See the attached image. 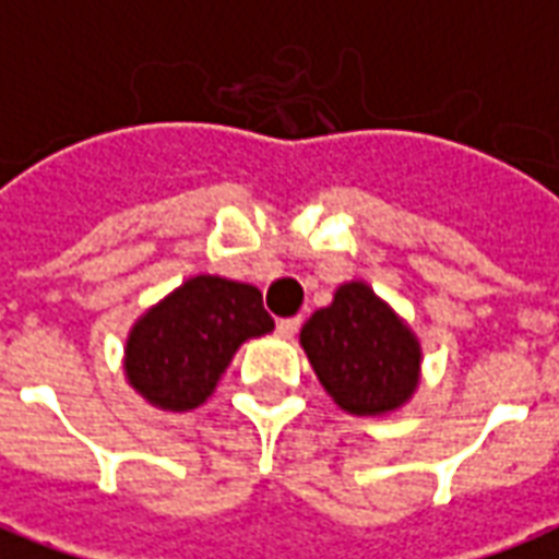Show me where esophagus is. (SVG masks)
<instances>
[{"mask_svg":"<svg viewBox=\"0 0 559 559\" xmlns=\"http://www.w3.org/2000/svg\"><path fill=\"white\" fill-rule=\"evenodd\" d=\"M299 326H302V320L299 317H287V320H278V335L281 338H293L296 332H299Z\"/></svg>","mask_w":559,"mask_h":559,"instance_id":"1","label":"esophagus"}]
</instances>
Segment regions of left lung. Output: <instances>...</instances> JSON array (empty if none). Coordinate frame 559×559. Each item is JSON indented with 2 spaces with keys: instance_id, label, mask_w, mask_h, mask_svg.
I'll list each match as a JSON object with an SVG mask.
<instances>
[{
  "instance_id": "obj_1",
  "label": "left lung",
  "mask_w": 559,
  "mask_h": 559,
  "mask_svg": "<svg viewBox=\"0 0 559 559\" xmlns=\"http://www.w3.org/2000/svg\"><path fill=\"white\" fill-rule=\"evenodd\" d=\"M299 344L332 401L353 416H389L419 389V338L365 281L341 284L332 305L308 317Z\"/></svg>"
}]
</instances>
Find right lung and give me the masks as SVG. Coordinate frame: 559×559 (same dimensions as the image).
<instances>
[{"mask_svg": "<svg viewBox=\"0 0 559 559\" xmlns=\"http://www.w3.org/2000/svg\"><path fill=\"white\" fill-rule=\"evenodd\" d=\"M272 329L275 320L254 284L194 275L140 314L128 332V386L158 411H194L215 392L245 341Z\"/></svg>", "mask_w": 559, "mask_h": 559, "instance_id": "add662e5", "label": "right lung"}]
</instances>
